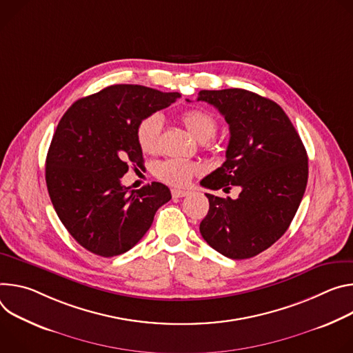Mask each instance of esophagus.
I'll return each mask as SVG.
<instances>
[{"instance_id":"1","label":"esophagus","mask_w":353,"mask_h":353,"mask_svg":"<svg viewBox=\"0 0 353 353\" xmlns=\"http://www.w3.org/2000/svg\"><path fill=\"white\" fill-rule=\"evenodd\" d=\"M171 193H172V198L178 199V198H183V196H186V194H188L189 192H188V190H182V189H172V190H171Z\"/></svg>"}]
</instances>
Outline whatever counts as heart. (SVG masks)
Masks as SVG:
<instances>
[{"instance_id":"obj_1","label":"heart","mask_w":353,"mask_h":353,"mask_svg":"<svg viewBox=\"0 0 353 353\" xmlns=\"http://www.w3.org/2000/svg\"><path fill=\"white\" fill-rule=\"evenodd\" d=\"M181 121L188 132L203 143L212 139L217 132V119L202 108H190L182 112ZM163 129V117L160 113H150L144 116L137 123L136 139L140 150L145 154H154L159 151L160 137ZM199 172V167L186 160L171 159L165 160L155 167V175L163 182L174 186L186 185L194 174Z\"/></svg>"}]
</instances>
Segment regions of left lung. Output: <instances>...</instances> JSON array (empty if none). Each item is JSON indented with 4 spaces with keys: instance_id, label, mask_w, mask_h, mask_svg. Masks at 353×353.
<instances>
[{
    "instance_id": "8db88e82",
    "label": "left lung",
    "mask_w": 353,
    "mask_h": 353,
    "mask_svg": "<svg viewBox=\"0 0 353 353\" xmlns=\"http://www.w3.org/2000/svg\"><path fill=\"white\" fill-rule=\"evenodd\" d=\"M230 128L225 161L201 181L217 190L241 189L237 199L206 193L203 240L221 255L247 259L275 244L289 228L307 186L308 159L285 110L247 90H203Z\"/></svg>"
}]
</instances>
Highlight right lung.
<instances>
[{
  "instance_id": "obj_1",
  "label": "right lung",
  "mask_w": 353,
  "mask_h": 353,
  "mask_svg": "<svg viewBox=\"0 0 353 353\" xmlns=\"http://www.w3.org/2000/svg\"><path fill=\"white\" fill-rule=\"evenodd\" d=\"M178 98L143 85H110L63 114L46 157V185L59 219L90 252L110 258L129 251L171 199L160 182L132 190L122 176L130 164L143 165L137 123Z\"/></svg>"
}]
</instances>
